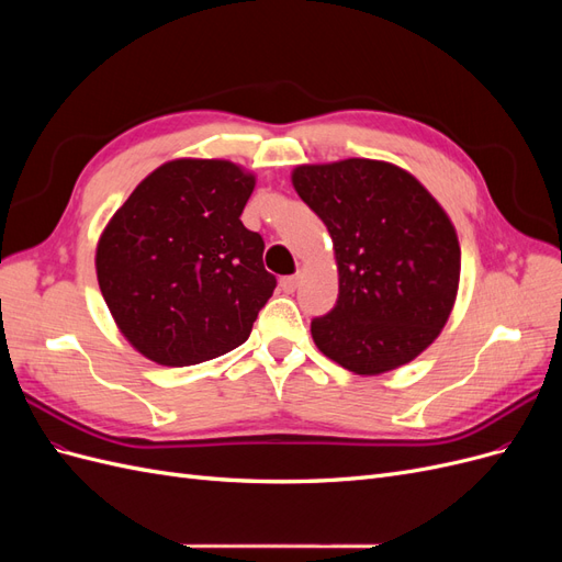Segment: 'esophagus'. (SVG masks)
Returning <instances> with one entry per match:
<instances>
[{
    "label": "esophagus",
    "mask_w": 562,
    "mask_h": 562,
    "mask_svg": "<svg viewBox=\"0 0 562 562\" xmlns=\"http://www.w3.org/2000/svg\"><path fill=\"white\" fill-rule=\"evenodd\" d=\"M279 285H281V291H283V293H293L295 288L300 285V274H293V277H283V279L279 281Z\"/></svg>",
    "instance_id": "esophagus-1"
}]
</instances>
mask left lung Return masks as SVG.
<instances>
[{
    "instance_id": "left-lung-1",
    "label": "left lung",
    "mask_w": 562,
    "mask_h": 562,
    "mask_svg": "<svg viewBox=\"0 0 562 562\" xmlns=\"http://www.w3.org/2000/svg\"><path fill=\"white\" fill-rule=\"evenodd\" d=\"M293 187L328 227L339 271L335 307L312 321L316 347L356 375L411 363L457 297L462 252L448 213L386 161L297 166Z\"/></svg>"
}]
</instances>
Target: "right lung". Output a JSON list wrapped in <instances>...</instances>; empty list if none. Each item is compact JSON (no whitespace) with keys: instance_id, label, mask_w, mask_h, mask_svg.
<instances>
[{"instance_id":"add662e5","label":"right lung","mask_w":562,"mask_h":562,"mask_svg":"<svg viewBox=\"0 0 562 562\" xmlns=\"http://www.w3.org/2000/svg\"><path fill=\"white\" fill-rule=\"evenodd\" d=\"M252 187L232 161L176 159L112 215L95 250L100 293L149 361L194 366L248 339L277 288L262 236L241 223Z\"/></svg>"}]
</instances>
